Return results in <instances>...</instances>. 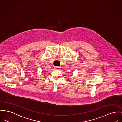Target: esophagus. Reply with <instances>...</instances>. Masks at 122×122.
Masks as SVG:
<instances>
[{"label": "esophagus", "mask_w": 122, "mask_h": 122, "mask_svg": "<svg viewBox=\"0 0 122 122\" xmlns=\"http://www.w3.org/2000/svg\"><path fill=\"white\" fill-rule=\"evenodd\" d=\"M59 68V66H55V69H58Z\"/></svg>", "instance_id": "esophagus-1"}]
</instances>
